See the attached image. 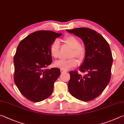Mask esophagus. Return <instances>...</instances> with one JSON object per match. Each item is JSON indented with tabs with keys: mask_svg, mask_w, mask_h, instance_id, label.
<instances>
[{
	"mask_svg": "<svg viewBox=\"0 0 124 124\" xmlns=\"http://www.w3.org/2000/svg\"><path fill=\"white\" fill-rule=\"evenodd\" d=\"M67 72V70H61V72L62 73H66Z\"/></svg>",
	"mask_w": 124,
	"mask_h": 124,
	"instance_id": "1",
	"label": "esophagus"
}]
</instances>
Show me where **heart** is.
<instances>
[{
  "mask_svg": "<svg viewBox=\"0 0 124 124\" xmlns=\"http://www.w3.org/2000/svg\"><path fill=\"white\" fill-rule=\"evenodd\" d=\"M63 41L65 44L71 48L69 57L67 60H60L55 63V66L63 70H67L77 66L78 61L74 57H77L80 61L83 60L85 57L86 49L83 45L80 44L79 40L72 35H66L63 38ZM59 42L55 40L52 42L50 46V51L51 56L54 58H57L59 54Z\"/></svg>",
  "mask_w": 124,
  "mask_h": 124,
  "instance_id": "b5f03b06",
  "label": "heart"
}]
</instances>
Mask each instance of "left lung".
<instances>
[{
	"instance_id": "left-lung-1",
	"label": "left lung",
	"mask_w": 124,
	"mask_h": 124,
	"mask_svg": "<svg viewBox=\"0 0 124 124\" xmlns=\"http://www.w3.org/2000/svg\"><path fill=\"white\" fill-rule=\"evenodd\" d=\"M83 40L86 54L79 70L70 72L68 90L73 97L82 101H90L102 93L109 84L113 62L112 54L108 42L100 33L89 28L67 29Z\"/></svg>"
}]
</instances>
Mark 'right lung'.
<instances>
[{"instance_id":"add662e5","label":"right lung","mask_w":124,"mask_h":124,"mask_svg":"<svg viewBox=\"0 0 124 124\" xmlns=\"http://www.w3.org/2000/svg\"><path fill=\"white\" fill-rule=\"evenodd\" d=\"M62 33L50 31L33 32L21 41L14 56V81L23 96L34 102L51 95L60 70L46 67L52 63L50 48Z\"/></svg>"}]
</instances>
